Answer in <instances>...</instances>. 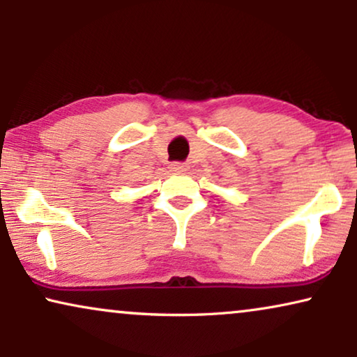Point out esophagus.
<instances>
[{
	"label": "esophagus",
	"instance_id": "obj_1",
	"mask_svg": "<svg viewBox=\"0 0 357 357\" xmlns=\"http://www.w3.org/2000/svg\"><path fill=\"white\" fill-rule=\"evenodd\" d=\"M171 171H174V173H184V171H188V165L186 163H173L171 165Z\"/></svg>",
	"mask_w": 357,
	"mask_h": 357
}]
</instances>
